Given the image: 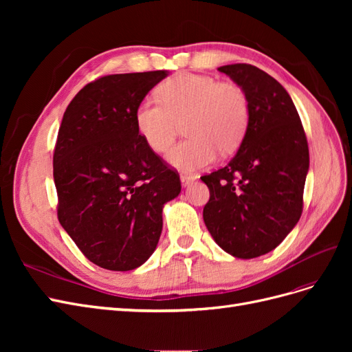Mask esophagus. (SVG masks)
<instances>
[{
    "label": "esophagus",
    "mask_w": 352,
    "mask_h": 352,
    "mask_svg": "<svg viewBox=\"0 0 352 352\" xmlns=\"http://www.w3.org/2000/svg\"><path fill=\"white\" fill-rule=\"evenodd\" d=\"M197 179L195 175H190V173H180V182H182L184 186H188L194 182Z\"/></svg>",
    "instance_id": "obj_1"
}]
</instances>
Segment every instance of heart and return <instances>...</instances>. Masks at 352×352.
Instances as JSON below:
<instances>
[{
    "mask_svg": "<svg viewBox=\"0 0 352 352\" xmlns=\"http://www.w3.org/2000/svg\"><path fill=\"white\" fill-rule=\"evenodd\" d=\"M157 95L160 101L144 98L136 105L135 126L151 151L163 153L185 123L184 132L189 138L166 154L177 168L207 167L217 151L232 154L247 135L250 100L236 83L185 72L166 79Z\"/></svg>",
    "mask_w": 352,
    "mask_h": 352,
    "instance_id": "1",
    "label": "heart"
}]
</instances>
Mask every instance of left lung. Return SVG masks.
<instances>
[{
    "label": "left lung",
    "mask_w": 352,
    "mask_h": 352,
    "mask_svg": "<svg viewBox=\"0 0 352 352\" xmlns=\"http://www.w3.org/2000/svg\"><path fill=\"white\" fill-rule=\"evenodd\" d=\"M221 73L250 100V126L229 164L202 176L210 199L202 211L212 239L236 258L274 250L301 217L310 155L304 127L289 94L251 65Z\"/></svg>",
    "instance_id": "1"
}]
</instances>
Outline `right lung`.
Segmentation results:
<instances>
[{"mask_svg": "<svg viewBox=\"0 0 352 352\" xmlns=\"http://www.w3.org/2000/svg\"><path fill=\"white\" fill-rule=\"evenodd\" d=\"M166 70L109 74L83 87L63 116L54 150L60 225L85 257L127 272L155 251L175 170L145 145L135 109Z\"/></svg>", "mask_w": 352, "mask_h": 352, "instance_id": "add662e5", "label": "right lung"}]
</instances>
